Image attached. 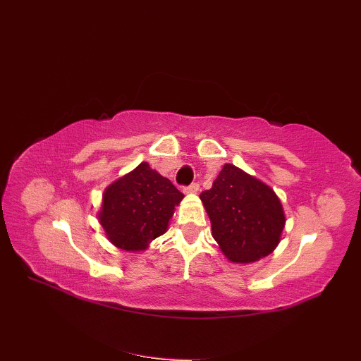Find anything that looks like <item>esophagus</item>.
<instances>
[{
	"mask_svg": "<svg viewBox=\"0 0 361 361\" xmlns=\"http://www.w3.org/2000/svg\"><path fill=\"white\" fill-rule=\"evenodd\" d=\"M185 193H197L199 192V184L197 183H192L188 188H184Z\"/></svg>",
	"mask_w": 361,
	"mask_h": 361,
	"instance_id": "esophagus-1",
	"label": "esophagus"
}]
</instances>
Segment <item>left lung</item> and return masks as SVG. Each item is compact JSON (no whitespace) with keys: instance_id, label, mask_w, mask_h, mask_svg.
<instances>
[{"instance_id":"obj_1","label":"left lung","mask_w":361,"mask_h":361,"mask_svg":"<svg viewBox=\"0 0 361 361\" xmlns=\"http://www.w3.org/2000/svg\"><path fill=\"white\" fill-rule=\"evenodd\" d=\"M212 236L233 263H251L276 248L286 224L281 202L268 184L226 164L201 193Z\"/></svg>"}]
</instances>
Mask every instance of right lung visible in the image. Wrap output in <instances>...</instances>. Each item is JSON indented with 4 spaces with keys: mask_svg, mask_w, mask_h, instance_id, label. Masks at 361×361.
<instances>
[{
    "mask_svg": "<svg viewBox=\"0 0 361 361\" xmlns=\"http://www.w3.org/2000/svg\"><path fill=\"white\" fill-rule=\"evenodd\" d=\"M183 197L168 178L142 162L105 189L98 219L117 248L142 251L166 232Z\"/></svg>",
    "mask_w": 361,
    "mask_h": 361,
    "instance_id": "right-lung-1",
    "label": "right lung"
}]
</instances>
